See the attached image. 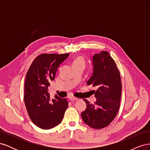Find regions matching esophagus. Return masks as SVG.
I'll use <instances>...</instances> for the list:
<instances>
[{
    "instance_id": "obj_1",
    "label": "esophagus",
    "mask_w": 150,
    "mask_h": 150,
    "mask_svg": "<svg viewBox=\"0 0 150 150\" xmlns=\"http://www.w3.org/2000/svg\"><path fill=\"white\" fill-rule=\"evenodd\" d=\"M69 99L71 101H78L79 99L77 98H75V97H73V96H71V97H69Z\"/></svg>"
}]
</instances>
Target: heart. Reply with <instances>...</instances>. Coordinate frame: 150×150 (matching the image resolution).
<instances>
[{"label":"heart","instance_id":"obj_1","mask_svg":"<svg viewBox=\"0 0 150 150\" xmlns=\"http://www.w3.org/2000/svg\"><path fill=\"white\" fill-rule=\"evenodd\" d=\"M85 66V61L83 57L78 56L77 57L73 63H72V66Z\"/></svg>","mask_w":150,"mask_h":150}]
</instances>
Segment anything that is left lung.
<instances>
[{"label": "left lung", "mask_w": 150, "mask_h": 150, "mask_svg": "<svg viewBox=\"0 0 150 150\" xmlns=\"http://www.w3.org/2000/svg\"><path fill=\"white\" fill-rule=\"evenodd\" d=\"M92 59L93 75L87 84L98 88L93 91L96 101L90 104L83 99L87 106L81 117L86 125L98 129L105 128L115 118L120 108L122 86L120 71L109 52L95 54Z\"/></svg>", "instance_id": "left-lung-1"}]
</instances>
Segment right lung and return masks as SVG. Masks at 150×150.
<instances>
[{
	"instance_id": "obj_1",
	"label": "right lung",
	"mask_w": 150,
	"mask_h": 150,
	"mask_svg": "<svg viewBox=\"0 0 150 150\" xmlns=\"http://www.w3.org/2000/svg\"><path fill=\"white\" fill-rule=\"evenodd\" d=\"M69 54H42L32 63L26 74L24 84V103L32 121L44 129L59 125L68 107V101L55 95L50 101L48 87L59 66Z\"/></svg>"
}]
</instances>
